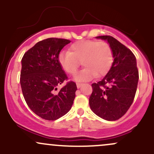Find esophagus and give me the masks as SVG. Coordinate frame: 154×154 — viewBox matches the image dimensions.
Returning a JSON list of instances; mask_svg holds the SVG:
<instances>
[{
	"mask_svg": "<svg viewBox=\"0 0 154 154\" xmlns=\"http://www.w3.org/2000/svg\"><path fill=\"white\" fill-rule=\"evenodd\" d=\"M82 85V83H79V82H78V83H77V88H79L81 87V86Z\"/></svg>",
	"mask_w": 154,
	"mask_h": 154,
	"instance_id": "obj_1",
	"label": "esophagus"
}]
</instances>
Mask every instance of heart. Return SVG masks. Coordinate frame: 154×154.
I'll return each mask as SVG.
<instances>
[{
	"label": "heart",
	"instance_id": "b5f03b06",
	"mask_svg": "<svg viewBox=\"0 0 154 154\" xmlns=\"http://www.w3.org/2000/svg\"><path fill=\"white\" fill-rule=\"evenodd\" d=\"M60 66L69 75H74L82 63L85 67L75 77L77 81H88L95 76H103L109 72L113 63V53L105 41L81 40L72 44L69 51L59 53Z\"/></svg>",
	"mask_w": 154,
	"mask_h": 154
}]
</instances>
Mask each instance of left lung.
<instances>
[{"label": "left lung", "mask_w": 154, "mask_h": 154, "mask_svg": "<svg viewBox=\"0 0 154 154\" xmlns=\"http://www.w3.org/2000/svg\"><path fill=\"white\" fill-rule=\"evenodd\" d=\"M106 40L113 53L112 66L101 81L93 83L89 98L91 110L102 119L115 121L132 105L139 74L135 55L116 39L109 35L96 37Z\"/></svg>", "instance_id": "obj_1"}]
</instances>
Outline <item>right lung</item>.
<instances>
[{"label": "right lung", "instance_id": "obj_1", "mask_svg": "<svg viewBox=\"0 0 154 154\" xmlns=\"http://www.w3.org/2000/svg\"><path fill=\"white\" fill-rule=\"evenodd\" d=\"M70 40L51 38L37 43L24 54L22 59L20 84L24 98L35 114L46 120H56L71 109L77 85L68 82L60 66L58 56Z\"/></svg>", "mask_w": 154, "mask_h": 154}]
</instances>
